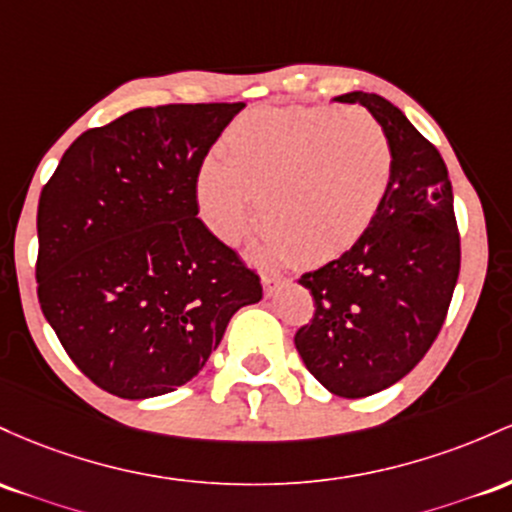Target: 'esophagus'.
<instances>
[{
  "label": "esophagus",
  "mask_w": 512,
  "mask_h": 512,
  "mask_svg": "<svg viewBox=\"0 0 512 512\" xmlns=\"http://www.w3.org/2000/svg\"><path fill=\"white\" fill-rule=\"evenodd\" d=\"M261 283H263V295L273 297L275 292H278V287L285 285V278H278V275H263Z\"/></svg>",
  "instance_id": "obj_1"
}]
</instances>
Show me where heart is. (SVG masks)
Masks as SVG:
<instances>
[{
  "mask_svg": "<svg viewBox=\"0 0 512 512\" xmlns=\"http://www.w3.org/2000/svg\"><path fill=\"white\" fill-rule=\"evenodd\" d=\"M392 174L387 135L358 108H256L229 125L225 154L200 164L198 203L212 232L237 244L263 197L258 261L321 263L365 237Z\"/></svg>",
  "mask_w": 512,
  "mask_h": 512,
  "instance_id": "heart-1",
  "label": "heart"
}]
</instances>
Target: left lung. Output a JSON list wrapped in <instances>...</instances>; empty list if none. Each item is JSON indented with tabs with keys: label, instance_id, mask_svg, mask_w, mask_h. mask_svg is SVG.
<instances>
[{
	"label": "left lung",
	"instance_id": "left-lung-1",
	"mask_svg": "<svg viewBox=\"0 0 512 512\" xmlns=\"http://www.w3.org/2000/svg\"><path fill=\"white\" fill-rule=\"evenodd\" d=\"M333 101L370 111L392 145L394 174L365 237L300 278L317 312L295 346L331 394L360 399L409 375L433 346L457 285L459 234L447 166L411 120L365 91Z\"/></svg>",
	"mask_w": 512,
	"mask_h": 512
}]
</instances>
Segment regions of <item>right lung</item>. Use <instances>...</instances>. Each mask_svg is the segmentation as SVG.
I'll use <instances>...</instances> for the list:
<instances>
[{"label":"right lung","mask_w":512,"mask_h":512,"mask_svg":"<svg viewBox=\"0 0 512 512\" xmlns=\"http://www.w3.org/2000/svg\"><path fill=\"white\" fill-rule=\"evenodd\" d=\"M244 103L137 108L86 130L38 203V300L74 365L120 399L193 380L258 275L198 220V171Z\"/></svg>","instance_id":"obj_1"}]
</instances>
